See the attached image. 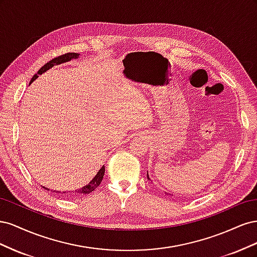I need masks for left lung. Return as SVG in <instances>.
Wrapping results in <instances>:
<instances>
[{"instance_id":"left-lung-1","label":"left lung","mask_w":257,"mask_h":257,"mask_svg":"<svg viewBox=\"0 0 257 257\" xmlns=\"http://www.w3.org/2000/svg\"><path fill=\"white\" fill-rule=\"evenodd\" d=\"M147 177H148V179H150V178H149V176H148V175H147Z\"/></svg>"}]
</instances>
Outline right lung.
Masks as SVG:
<instances>
[{
  "mask_svg": "<svg viewBox=\"0 0 257 257\" xmlns=\"http://www.w3.org/2000/svg\"><path fill=\"white\" fill-rule=\"evenodd\" d=\"M78 57H79L78 53L68 52V53H64V54H62V56H59V57H57V58H54V59L50 60L49 62H47V63H46V64L40 69V71H38V72L33 76V78L31 79L30 83L33 82V81L37 78L38 75H42V74L45 73L46 71H48V69L51 68L53 65H58V64H61V63H65V62L71 61L72 59H77ZM104 174H105V167L103 166L102 168H100V169L98 170L97 175L94 177V179H92V181H91L89 184L83 186V188H81V189H79V190H76V191H75V194H77V195H84V194H89V193L94 191V190L97 188V186L100 184V182H102L103 178H104ZM44 189L47 190V191L49 190V189H47V188H44ZM57 193H58V192H57Z\"/></svg>",
  "mask_w": 257,
  "mask_h": 257,
  "instance_id": "obj_1",
  "label": "right lung"
}]
</instances>
